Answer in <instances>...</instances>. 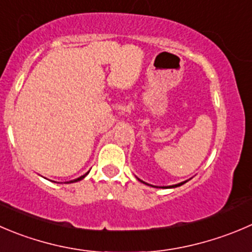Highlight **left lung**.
I'll return each mask as SVG.
<instances>
[{"label": "left lung", "instance_id": "left-lung-1", "mask_svg": "<svg viewBox=\"0 0 252 252\" xmlns=\"http://www.w3.org/2000/svg\"><path fill=\"white\" fill-rule=\"evenodd\" d=\"M183 183H185V182H181V183H178V185H175V186H170V187H178V186L183 185Z\"/></svg>", "mask_w": 252, "mask_h": 252}]
</instances>
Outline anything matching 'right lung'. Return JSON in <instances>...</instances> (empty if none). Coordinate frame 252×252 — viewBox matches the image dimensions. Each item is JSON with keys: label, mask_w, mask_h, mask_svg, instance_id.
<instances>
[{"label": "right lung", "mask_w": 252, "mask_h": 252, "mask_svg": "<svg viewBox=\"0 0 252 252\" xmlns=\"http://www.w3.org/2000/svg\"><path fill=\"white\" fill-rule=\"evenodd\" d=\"M85 176H86V175H84V176H81V177H80V178H77V180H74V181H70V182H77V181H80V180H82V178H84V177H85Z\"/></svg>", "instance_id": "obj_1"}]
</instances>
